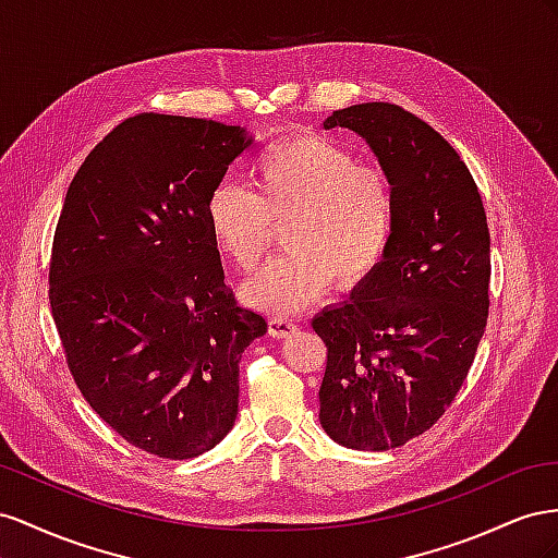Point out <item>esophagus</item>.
<instances>
[{
  "instance_id": "1",
  "label": "esophagus",
  "mask_w": 558,
  "mask_h": 558,
  "mask_svg": "<svg viewBox=\"0 0 558 558\" xmlns=\"http://www.w3.org/2000/svg\"><path fill=\"white\" fill-rule=\"evenodd\" d=\"M268 331H270V337H276V339H288L296 331V323L290 320V317L276 315L268 320Z\"/></svg>"
}]
</instances>
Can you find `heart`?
<instances>
[{
    "mask_svg": "<svg viewBox=\"0 0 558 558\" xmlns=\"http://www.w3.org/2000/svg\"><path fill=\"white\" fill-rule=\"evenodd\" d=\"M247 186L221 182L205 205L215 247L243 274L270 243V219H284L280 257L243 290L250 306L292 315L320 299L333 280L355 288L386 259L397 229V189L378 166L325 135L299 133L252 156Z\"/></svg>",
    "mask_w": 558,
    "mask_h": 558,
    "instance_id": "b5f03b06",
    "label": "heart"
}]
</instances>
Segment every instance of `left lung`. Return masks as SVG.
<instances>
[{
	"label": "left lung",
	"mask_w": 558,
	"mask_h": 558,
	"mask_svg": "<svg viewBox=\"0 0 558 558\" xmlns=\"http://www.w3.org/2000/svg\"><path fill=\"white\" fill-rule=\"evenodd\" d=\"M367 140L397 189L386 259L343 304L313 317L327 345L325 433L357 451L423 435L453 402L486 317L490 235L468 166L433 125L390 102L333 111L325 129Z\"/></svg>",
	"instance_id": "obj_1"
}]
</instances>
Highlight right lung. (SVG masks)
Segmentation results:
<instances>
[{"mask_svg": "<svg viewBox=\"0 0 558 558\" xmlns=\"http://www.w3.org/2000/svg\"><path fill=\"white\" fill-rule=\"evenodd\" d=\"M252 145L241 125L137 114L74 174L49 301L76 388L133 447L186 460L238 416V362L266 320L238 306L205 217Z\"/></svg>", "mask_w": 558, "mask_h": 558, "instance_id": "1", "label": "right lung"}]
</instances>
